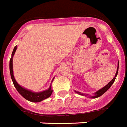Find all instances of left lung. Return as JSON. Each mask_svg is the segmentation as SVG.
Masks as SVG:
<instances>
[{"label": "left lung", "mask_w": 127, "mask_h": 127, "mask_svg": "<svg viewBox=\"0 0 127 127\" xmlns=\"http://www.w3.org/2000/svg\"><path fill=\"white\" fill-rule=\"evenodd\" d=\"M118 69H119V62H118V67H117L116 72L115 76H114V77L113 78H112V80H111V81H110V82H109L108 84H107V85H106L105 86H104L103 88H101V89L98 90L97 91H96V93H94V95H93V96H89V95H85V94H83V93H80V92L76 91H74V92H75L76 93H77V94H78V95H81V96H87V97H90V98H96V97H99V96H101V95H103L104 93H105V92H107V91L109 90V89L110 88V87H111V85L113 84V83L114 82V81H115V80H116V78L117 75H118Z\"/></svg>", "instance_id": "obj_1"}]
</instances>
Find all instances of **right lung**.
Instances as JSON below:
<instances>
[{
	"label": "right lung",
	"mask_w": 127,
	"mask_h": 127,
	"mask_svg": "<svg viewBox=\"0 0 127 127\" xmlns=\"http://www.w3.org/2000/svg\"><path fill=\"white\" fill-rule=\"evenodd\" d=\"M17 49V46L16 45L14 47L13 51L12 52L11 57L10 61H9V71H10L11 78V80L13 81L14 86L16 88V89L17 90V91L20 93V95L23 96L25 99L30 101H31V102H40V101H42L44 99H47V98L50 97L51 95H52V93H53V90H52L51 88V83L50 87L47 90L37 93V92H33L31 90L27 89L24 88V87L20 85L17 83V82L15 80V77H14L13 70V56L15 55ZM54 78H53L51 82H53Z\"/></svg>",
	"instance_id": "1"
}]
</instances>
